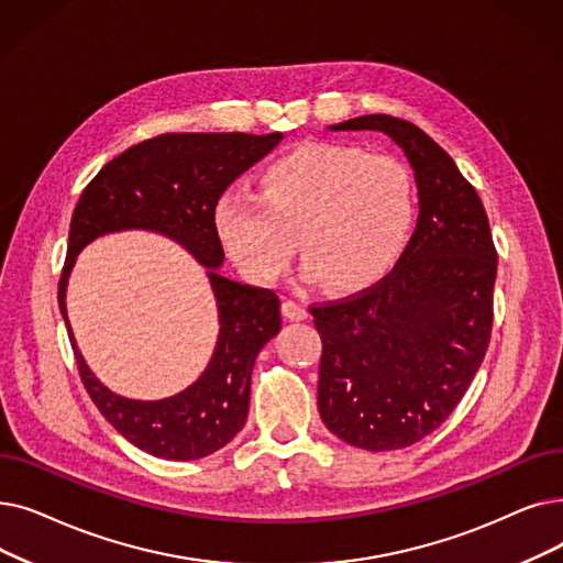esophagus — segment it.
Masks as SVG:
<instances>
[{"label": "esophagus", "mask_w": 563, "mask_h": 563, "mask_svg": "<svg viewBox=\"0 0 563 563\" xmlns=\"http://www.w3.org/2000/svg\"><path fill=\"white\" fill-rule=\"evenodd\" d=\"M283 314L287 317V320H291V322H301V320H306V317H308V308L297 303V301L287 299V301H283Z\"/></svg>", "instance_id": "1"}]
</instances>
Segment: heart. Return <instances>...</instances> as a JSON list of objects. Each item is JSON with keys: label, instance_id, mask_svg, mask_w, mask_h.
Returning a JSON list of instances; mask_svg holds the SVG:
<instances>
[{"label": "heart", "instance_id": "1", "mask_svg": "<svg viewBox=\"0 0 563 563\" xmlns=\"http://www.w3.org/2000/svg\"><path fill=\"white\" fill-rule=\"evenodd\" d=\"M413 216V184L400 161L317 142L266 163L255 195L225 192L213 209V228L253 280H276L297 236L308 280L358 291L396 264Z\"/></svg>", "mask_w": 563, "mask_h": 563}]
</instances>
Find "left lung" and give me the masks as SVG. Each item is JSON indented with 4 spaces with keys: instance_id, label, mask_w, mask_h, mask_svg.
<instances>
[{
    "instance_id": "left-lung-1",
    "label": "left lung",
    "mask_w": 563,
    "mask_h": 563,
    "mask_svg": "<svg viewBox=\"0 0 563 563\" xmlns=\"http://www.w3.org/2000/svg\"><path fill=\"white\" fill-rule=\"evenodd\" d=\"M331 131H379L405 152L419 221L394 272L312 306L322 338L317 407L342 442L398 451L442 426L481 368L493 331L497 251L474 186L419 126L365 114Z\"/></svg>"
}]
</instances>
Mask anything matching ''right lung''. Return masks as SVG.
Instances as JSON below:
<instances>
[{
  "label": "right lung",
  "mask_w": 563,
  "mask_h": 563,
  "mask_svg": "<svg viewBox=\"0 0 563 563\" xmlns=\"http://www.w3.org/2000/svg\"><path fill=\"white\" fill-rule=\"evenodd\" d=\"M280 140L283 133H165L144 140L110 161L73 211L59 310L87 394L114 430L144 453L200 460L232 442L246 423L253 365L280 331V301L272 289L218 274L225 253L213 228V209L225 188ZM124 229L156 231L179 242L208 268L219 308L222 329L206 373L163 401H133L110 391L88 371L65 314V287L81 249Z\"/></svg>",
  "instance_id": "add662e5"
}]
</instances>
